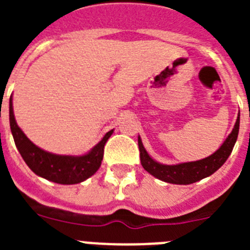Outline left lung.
<instances>
[{
    "label": "left lung",
    "instance_id": "obj_1",
    "mask_svg": "<svg viewBox=\"0 0 250 250\" xmlns=\"http://www.w3.org/2000/svg\"><path fill=\"white\" fill-rule=\"evenodd\" d=\"M239 123L240 115L238 114L237 121H235L233 130L228 135V138L225 139L222 146L216 150L214 154L209 155L208 158L202 159V160L180 163V164L167 165L154 160L147 154L144 145H143V141L139 136L138 144L139 150H140L141 165L152 176H155L156 179H160L165 183H170V184L188 185L199 182L202 179L208 178V176H210L211 174L215 173L216 170L219 169L227 161V159L229 158V155L233 151L234 145L237 143L238 132H239Z\"/></svg>",
    "mask_w": 250,
    "mask_h": 250
}]
</instances>
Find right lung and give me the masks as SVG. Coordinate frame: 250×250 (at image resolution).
Listing matches in <instances>:
<instances>
[{
	"mask_svg": "<svg viewBox=\"0 0 250 250\" xmlns=\"http://www.w3.org/2000/svg\"><path fill=\"white\" fill-rule=\"evenodd\" d=\"M10 126L17 150L27 167L36 175L63 185L79 184L98 171L104 158V146L114 132V130L106 132L98 144L83 155L52 154L36 146L20 129L13 114L12 98H10Z\"/></svg>",
	"mask_w": 250,
	"mask_h": 250,
	"instance_id": "right-lung-1",
	"label": "right lung"
}]
</instances>
